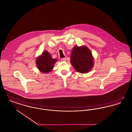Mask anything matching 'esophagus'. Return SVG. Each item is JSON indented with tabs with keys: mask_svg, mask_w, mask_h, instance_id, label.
<instances>
[{
	"mask_svg": "<svg viewBox=\"0 0 132 132\" xmlns=\"http://www.w3.org/2000/svg\"><path fill=\"white\" fill-rule=\"evenodd\" d=\"M60 60H61V61H66V58H61V59H60Z\"/></svg>",
	"mask_w": 132,
	"mask_h": 132,
	"instance_id": "obj_1",
	"label": "esophagus"
}]
</instances>
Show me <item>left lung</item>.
Wrapping results in <instances>:
<instances>
[{
  "instance_id": "obj_1",
  "label": "left lung",
  "mask_w": 132,
  "mask_h": 132,
  "mask_svg": "<svg viewBox=\"0 0 132 132\" xmlns=\"http://www.w3.org/2000/svg\"><path fill=\"white\" fill-rule=\"evenodd\" d=\"M70 61L76 70L82 73L90 71L94 65L92 53L86 46H75L72 50Z\"/></svg>"
}]
</instances>
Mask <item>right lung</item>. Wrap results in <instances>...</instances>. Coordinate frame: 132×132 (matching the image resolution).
<instances>
[{
	"label": "right lung",
	"instance_id": "add662e5",
	"mask_svg": "<svg viewBox=\"0 0 132 132\" xmlns=\"http://www.w3.org/2000/svg\"><path fill=\"white\" fill-rule=\"evenodd\" d=\"M57 59H53L50 53L46 51H44L42 55L38 57L36 60V64L38 69L44 73H47L53 68Z\"/></svg>",
	"mask_w": 132,
	"mask_h": 132
}]
</instances>
